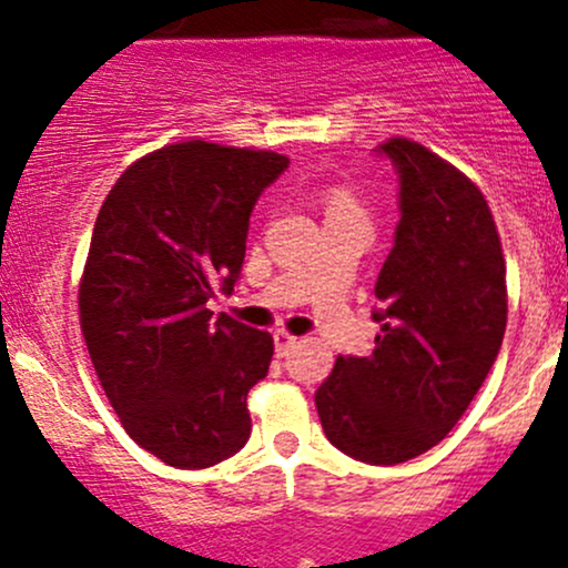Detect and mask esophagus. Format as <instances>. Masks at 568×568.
Wrapping results in <instances>:
<instances>
[{"instance_id": "1", "label": "esophagus", "mask_w": 568, "mask_h": 568, "mask_svg": "<svg viewBox=\"0 0 568 568\" xmlns=\"http://www.w3.org/2000/svg\"><path fill=\"white\" fill-rule=\"evenodd\" d=\"M296 343H300V337H296V334H291V332H285V329L274 332V348H277L280 356L288 354V351L294 348Z\"/></svg>"}]
</instances>
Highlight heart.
<instances>
[{
	"instance_id": "1",
	"label": "heart",
	"mask_w": 568,
	"mask_h": 568,
	"mask_svg": "<svg viewBox=\"0 0 568 568\" xmlns=\"http://www.w3.org/2000/svg\"><path fill=\"white\" fill-rule=\"evenodd\" d=\"M351 209H362L354 190L345 187V184H334L326 193V212H351Z\"/></svg>"
}]
</instances>
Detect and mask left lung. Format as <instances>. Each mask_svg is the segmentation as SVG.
I'll list each match as a JSON object with an SVG mask.
<instances>
[{
    "label": "left lung",
    "instance_id": "1",
    "mask_svg": "<svg viewBox=\"0 0 568 568\" xmlns=\"http://www.w3.org/2000/svg\"><path fill=\"white\" fill-rule=\"evenodd\" d=\"M399 174L394 247L375 283V351L337 356L315 392L326 438L397 465L446 438L485 384L506 332V261L476 182L419 141L381 143Z\"/></svg>",
    "mask_w": 568,
    "mask_h": 568
}]
</instances>
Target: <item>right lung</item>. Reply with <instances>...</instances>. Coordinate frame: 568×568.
Returning a JSON list of instances; mask_svg holds the SVG:
<instances>
[{"label":"right lung","mask_w":568,"mask_h":568,"mask_svg":"<svg viewBox=\"0 0 568 568\" xmlns=\"http://www.w3.org/2000/svg\"><path fill=\"white\" fill-rule=\"evenodd\" d=\"M288 158L182 141L122 171L100 206L79 283V318L100 386L130 438L174 468H209L250 438L247 392L274 339L212 318L234 288L250 212Z\"/></svg>","instance_id":"obj_1"}]
</instances>
